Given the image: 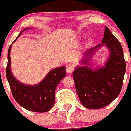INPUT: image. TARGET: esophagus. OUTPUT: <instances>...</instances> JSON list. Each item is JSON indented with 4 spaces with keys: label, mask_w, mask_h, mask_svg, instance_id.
<instances>
[{
    "label": "esophagus",
    "mask_w": 131,
    "mask_h": 131,
    "mask_svg": "<svg viewBox=\"0 0 131 131\" xmlns=\"http://www.w3.org/2000/svg\"><path fill=\"white\" fill-rule=\"evenodd\" d=\"M74 66L72 65H69L67 66V68H66V71H67V73H71L74 71Z\"/></svg>",
    "instance_id": "34e87169"
}]
</instances>
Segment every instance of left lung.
Segmentation results:
<instances>
[{
  "instance_id": "obj_1",
  "label": "left lung",
  "mask_w": 131,
  "mask_h": 131,
  "mask_svg": "<svg viewBox=\"0 0 131 131\" xmlns=\"http://www.w3.org/2000/svg\"><path fill=\"white\" fill-rule=\"evenodd\" d=\"M102 42L103 43L88 50L85 56H88L87 58L89 59L96 48L105 44L110 51L105 66L94 71L88 67H78L72 73L81 103L90 109L105 107L118 96L126 72V64L122 45L106 26ZM81 62L83 64L88 62L84 59Z\"/></svg>"
}]
</instances>
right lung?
Masks as SVG:
<instances>
[{"mask_svg": "<svg viewBox=\"0 0 131 131\" xmlns=\"http://www.w3.org/2000/svg\"><path fill=\"white\" fill-rule=\"evenodd\" d=\"M27 29L29 28L23 30L16 40ZM10 48L11 45L8 50L6 77L15 100L20 105L29 111L42 113L50 110L55 103V92L57 86L66 75V67H57L50 71L45 79L38 85H25L16 80L11 73Z\"/></svg>", "mask_w": 131, "mask_h": 131, "instance_id": "right-lung-1", "label": "right lung"}]
</instances>
